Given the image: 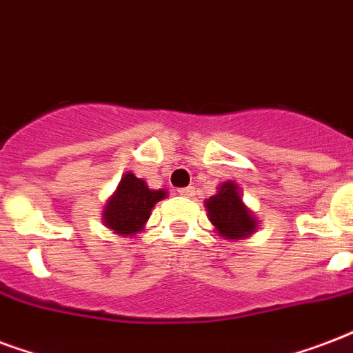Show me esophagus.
<instances>
[{"instance_id": "1", "label": "esophagus", "mask_w": 353, "mask_h": 353, "mask_svg": "<svg viewBox=\"0 0 353 353\" xmlns=\"http://www.w3.org/2000/svg\"><path fill=\"white\" fill-rule=\"evenodd\" d=\"M177 192H179V194H181V196H185V198H192V196H194V188H192V187H185V188H179Z\"/></svg>"}]
</instances>
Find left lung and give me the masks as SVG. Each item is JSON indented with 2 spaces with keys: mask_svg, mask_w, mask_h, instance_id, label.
I'll list each match as a JSON object with an SVG mask.
<instances>
[{
  "mask_svg": "<svg viewBox=\"0 0 353 353\" xmlns=\"http://www.w3.org/2000/svg\"><path fill=\"white\" fill-rule=\"evenodd\" d=\"M209 219L225 239H244L255 230V220L242 203L233 181L224 183L219 192L207 200Z\"/></svg>",
  "mask_w": 353,
  "mask_h": 353,
  "instance_id": "left-lung-1",
  "label": "left lung"
}]
</instances>
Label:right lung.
I'll return each instance as SVG.
<instances>
[{"mask_svg":"<svg viewBox=\"0 0 353 353\" xmlns=\"http://www.w3.org/2000/svg\"><path fill=\"white\" fill-rule=\"evenodd\" d=\"M163 198H166L165 190H150L142 179L133 174H125L114 196L105 207V225L120 235L137 233L150 219L152 207Z\"/></svg>","mask_w":353,"mask_h":353,"instance_id":"right-lung-1","label":"right lung"}]
</instances>
